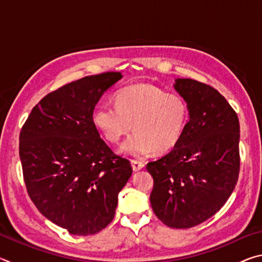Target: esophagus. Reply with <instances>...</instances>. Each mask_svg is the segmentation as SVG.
Wrapping results in <instances>:
<instances>
[{
    "mask_svg": "<svg viewBox=\"0 0 262 262\" xmlns=\"http://www.w3.org/2000/svg\"><path fill=\"white\" fill-rule=\"evenodd\" d=\"M132 167L135 172L140 171L144 167V163L141 162V161H136V159H132Z\"/></svg>",
    "mask_w": 262,
    "mask_h": 262,
    "instance_id": "obj_1",
    "label": "esophagus"
}]
</instances>
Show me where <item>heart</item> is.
<instances>
[{"label": "heart", "instance_id": "b5f03b06", "mask_svg": "<svg viewBox=\"0 0 262 262\" xmlns=\"http://www.w3.org/2000/svg\"><path fill=\"white\" fill-rule=\"evenodd\" d=\"M115 107L100 105L92 122L111 143L134 133L122 144L121 151L133 156L149 152L166 154L177 147L188 122V107L179 95L165 94L149 84H134L114 96Z\"/></svg>", "mask_w": 262, "mask_h": 262}]
</instances>
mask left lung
Returning <instances> with one entry per match:
<instances>
[{
  "instance_id": "8db88e82",
  "label": "left lung",
  "mask_w": 262,
  "mask_h": 262,
  "mask_svg": "<svg viewBox=\"0 0 262 262\" xmlns=\"http://www.w3.org/2000/svg\"><path fill=\"white\" fill-rule=\"evenodd\" d=\"M173 86L189 120L177 147L147 164L150 203L167 227L188 229L215 215L236 187L241 130L236 112L214 88L190 78H177Z\"/></svg>"
}]
</instances>
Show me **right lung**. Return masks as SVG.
<instances>
[{
  "label": "right lung",
  "mask_w": 262,
  "mask_h": 262,
  "mask_svg": "<svg viewBox=\"0 0 262 262\" xmlns=\"http://www.w3.org/2000/svg\"><path fill=\"white\" fill-rule=\"evenodd\" d=\"M121 73L86 76L51 92L31 111L19 135L26 189L38 210L69 233L89 236L112 222L132 176L92 122L95 106Z\"/></svg>",
  "instance_id": "1"
}]
</instances>
